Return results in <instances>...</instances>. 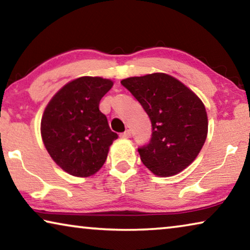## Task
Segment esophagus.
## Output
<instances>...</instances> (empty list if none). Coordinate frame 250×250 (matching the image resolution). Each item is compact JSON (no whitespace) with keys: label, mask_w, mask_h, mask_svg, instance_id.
Instances as JSON below:
<instances>
[{"label":"esophagus","mask_w":250,"mask_h":250,"mask_svg":"<svg viewBox=\"0 0 250 250\" xmlns=\"http://www.w3.org/2000/svg\"><path fill=\"white\" fill-rule=\"evenodd\" d=\"M130 136H131V132H130V130H125V132L121 133L120 138H122V139H128V138H130Z\"/></svg>","instance_id":"esophagus-1"}]
</instances>
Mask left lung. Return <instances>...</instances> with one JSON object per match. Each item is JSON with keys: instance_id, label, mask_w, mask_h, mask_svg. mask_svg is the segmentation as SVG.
<instances>
[{"instance_id": "1", "label": "left lung", "mask_w": 250, "mask_h": 250, "mask_svg": "<svg viewBox=\"0 0 250 250\" xmlns=\"http://www.w3.org/2000/svg\"><path fill=\"white\" fill-rule=\"evenodd\" d=\"M121 84L151 121L150 141L138 148L144 165L162 177L185 169L207 139L208 115L202 101L183 83L164 73L129 77Z\"/></svg>"}]
</instances>
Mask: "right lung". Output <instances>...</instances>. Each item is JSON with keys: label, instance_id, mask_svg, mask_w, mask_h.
<instances>
[{"label": "right lung", "instance_id": "1", "mask_svg": "<svg viewBox=\"0 0 250 250\" xmlns=\"http://www.w3.org/2000/svg\"><path fill=\"white\" fill-rule=\"evenodd\" d=\"M113 82L83 76L62 87L48 103L42 119V137L59 167L73 176L87 177L105 163L118 135L99 109Z\"/></svg>", "mask_w": 250, "mask_h": 250}]
</instances>
